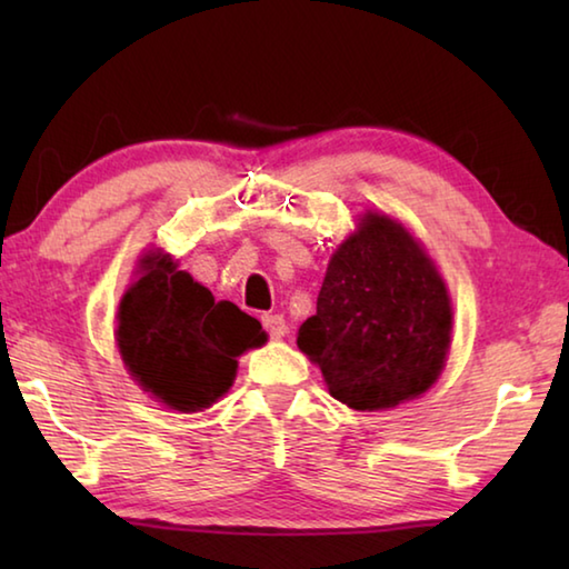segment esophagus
Listing matches in <instances>:
<instances>
[{
	"instance_id": "obj_1",
	"label": "esophagus",
	"mask_w": 569,
	"mask_h": 569,
	"mask_svg": "<svg viewBox=\"0 0 569 569\" xmlns=\"http://www.w3.org/2000/svg\"><path fill=\"white\" fill-rule=\"evenodd\" d=\"M263 329L266 333L271 336V339H281V336L286 333V319L281 313H263Z\"/></svg>"
}]
</instances>
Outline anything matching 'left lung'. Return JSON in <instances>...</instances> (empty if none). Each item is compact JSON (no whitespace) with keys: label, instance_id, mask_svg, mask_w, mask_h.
<instances>
[{"label":"left lung","instance_id":"left-lung-1","mask_svg":"<svg viewBox=\"0 0 569 569\" xmlns=\"http://www.w3.org/2000/svg\"><path fill=\"white\" fill-rule=\"evenodd\" d=\"M449 333L451 306L435 263L399 223L366 213L333 253L296 343L319 363L333 399L377 411L437 381Z\"/></svg>","mask_w":569,"mask_h":569}]
</instances>
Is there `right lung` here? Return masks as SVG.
<instances>
[{
	"instance_id": "right-lung-1",
	"label": "right lung",
	"mask_w": 569,
	"mask_h": 569,
	"mask_svg": "<svg viewBox=\"0 0 569 569\" xmlns=\"http://www.w3.org/2000/svg\"><path fill=\"white\" fill-rule=\"evenodd\" d=\"M266 333L236 303H216L170 256L142 258V276L118 311V346L142 389L178 411H200L233 383L238 356Z\"/></svg>"
}]
</instances>
